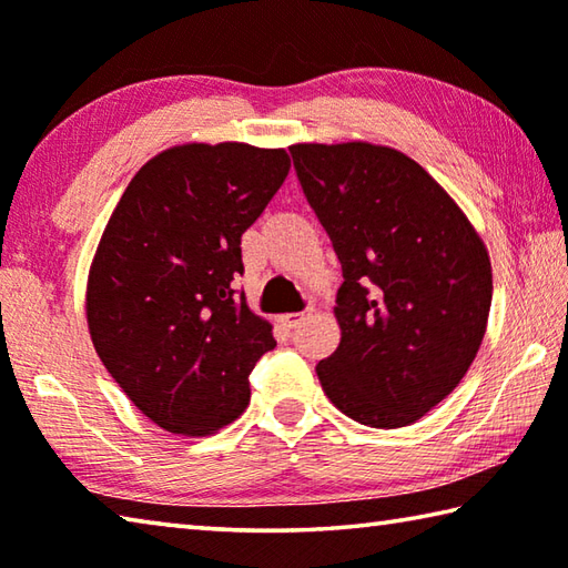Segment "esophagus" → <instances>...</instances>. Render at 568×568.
Instances as JSON below:
<instances>
[{"instance_id":"1","label":"esophagus","mask_w":568,"mask_h":568,"mask_svg":"<svg viewBox=\"0 0 568 568\" xmlns=\"http://www.w3.org/2000/svg\"><path fill=\"white\" fill-rule=\"evenodd\" d=\"M304 316H306V312H292V314H284V316H282V324L286 326V329H296V326H300V324L304 322Z\"/></svg>"}]
</instances>
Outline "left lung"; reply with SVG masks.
<instances>
[{
  "label": "left lung",
  "instance_id": "obj_1",
  "mask_svg": "<svg viewBox=\"0 0 568 568\" xmlns=\"http://www.w3.org/2000/svg\"><path fill=\"white\" fill-rule=\"evenodd\" d=\"M296 174L339 254L342 342L322 389L374 429L419 422L469 372L491 310V258L449 192L399 149L292 144Z\"/></svg>",
  "mask_w": 568,
  "mask_h": 568
}]
</instances>
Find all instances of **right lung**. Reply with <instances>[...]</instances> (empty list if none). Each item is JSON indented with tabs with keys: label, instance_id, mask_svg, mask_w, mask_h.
<instances>
[{
	"label": "right lung",
	"instance_id": "add662e5",
	"mask_svg": "<svg viewBox=\"0 0 568 568\" xmlns=\"http://www.w3.org/2000/svg\"><path fill=\"white\" fill-rule=\"evenodd\" d=\"M286 149L169 146L124 189L87 276L99 359L164 432L209 436L244 414L248 374L274 349L234 276L242 234L290 174Z\"/></svg>",
	"mask_w": 568,
	"mask_h": 568
}]
</instances>
